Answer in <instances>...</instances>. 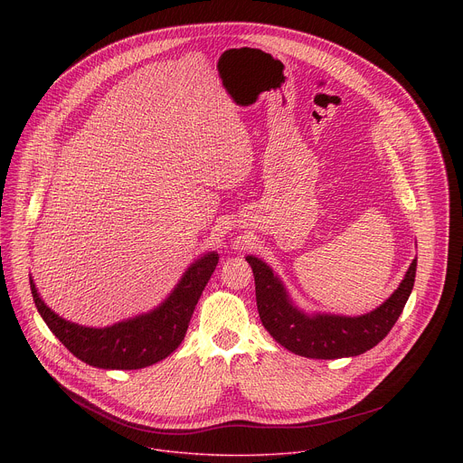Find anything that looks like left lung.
<instances>
[{
  "instance_id": "obj_1",
  "label": "left lung",
  "mask_w": 463,
  "mask_h": 463,
  "mask_svg": "<svg viewBox=\"0 0 463 463\" xmlns=\"http://www.w3.org/2000/svg\"><path fill=\"white\" fill-rule=\"evenodd\" d=\"M245 260L252 268L261 324L284 348L311 359L354 357L379 345L398 322L411 297L418 266V260H414L400 288L372 313L361 317H307L289 302L284 286L269 266L254 256Z\"/></svg>"
}]
</instances>
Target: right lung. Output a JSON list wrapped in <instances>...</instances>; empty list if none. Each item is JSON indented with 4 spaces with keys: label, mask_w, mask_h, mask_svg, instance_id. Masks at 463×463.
<instances>
[{
    "label": "right lung",
    "mask_w": 463,
    "mask_h": 463,
    "mask_svg": "<svg viewBox=\"0 0 463 463\" xmlns=\"http://www.w3.org/2000/svg\"><path fill=\"white\" fill-rule=\"evenodd\" d=\"M216 266L218 254H205L188 268L174 293L157 309L102 329L58 317L43 304L33 280L31 291L51 332L75 357L106 370H139L163 361L181 345L195 304Z\"/></svg>",
    "instance_id": "add662e5"
}]
</instances>
